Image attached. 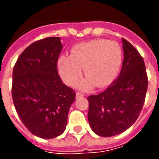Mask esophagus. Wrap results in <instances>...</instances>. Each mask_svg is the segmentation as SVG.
I'll use <instances>...</instances> for the list:
<instances>
[{
	"instance_id": "1",
	"label": "esophagus",
	"mask_w": 159,
	"mask_h": 159,
	"mask_svg": "<svg viewBox=\"0 0 159 159\" xmlns=\"http://www.w3.org/2000/svg\"><path fill=\"white\" fill-rule=\"evenodd\" d=\"M84 96V94H83V93H76V99H78V98H80V97H83Z\"/></svg>"
}]
</instances>
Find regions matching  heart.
<instances>
[{
  "label": "heart",
  "instance_id": "b5f03b06",
  "mask_svg": "<svg viewBox=\"0 0 159 159\" xmlns=\"http://www.w3.org/2000/svg\"><path fill=\"white\" fill-rule=\"evenodd\" d=\"M123 52L118 43L107 39H95L76 44L70 55L58 59V69L63 81L75 86L82 76L83 68L86 79L78 84L81 89H89L95 85L103 88L110 84L119 71Z\"/></svg>",
  "mask_w": 159,
  "mask_h": 159
}]
</instances>
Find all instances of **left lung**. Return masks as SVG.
<instances>
[{
    "mask_svg": "<svg viewBox=\"0 0 159 159\" xmlns=\"http://www.w3.org/2000/svg\"><path fill=\"white\" fill-rule=\"evenodd\" d=\"M122 41L123 62L118 77L102 93L88 97V119L100 136H113L132 126L146 99L148 79L143 58L131 43Z\"/></svg>",
    "mask_w": 159,
    "mask_h": 159,
    "instance_id": "8db88e82",
    "label": "left lung"
}]
</instances>
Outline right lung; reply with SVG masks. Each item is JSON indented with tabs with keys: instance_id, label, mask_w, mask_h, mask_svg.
Listing matches in <instances>:
<instances>
[{
	"instance_id": "right-lung-1",
	"label": "right lung",
	"mask_w": 159,
	"mask_h": 159,
	"mask_svg": "<svg viewBox=\"0 0 159 159\" xmlns=\"http://www.w3.org/2000/svg\"><path fill=\"white\" fill-rule=\"evenodd\" d=\"M62 48L59 37L38 40L23 51L12 71V96L19 118L30 133L43 139L65 131L76 97L58 73Z\"/></svg>"
}]
</instances>
